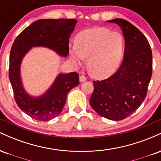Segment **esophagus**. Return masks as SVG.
I'll return each mask as SVG.
<instances>
[{
	"mask_svg": "<svg viewBox=\"0 0 161 161\" xmlns=\"http://www.w3.org/2000/svg\"><path fill=\"white\" fill-rule=\"evenodd\" d=\"M79 81H80V82H85V81H86V77L84 76V75H80L79 76Z\"/></svg>",
	"mask_w": 161,
	"mask_h": 161,
	"instance_id": "esophagus-1",
	"label": "esophagus"
}]
</instances>
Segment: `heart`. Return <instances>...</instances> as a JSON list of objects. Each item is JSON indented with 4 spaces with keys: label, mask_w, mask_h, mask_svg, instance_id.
Returning <instances> with one entry per match:
<instances>
[{
    "label": "heart",
    "mask_w": 161,
    "mask_h": 161,
    "mask_svg": "<svg viewBox=\"0 0 161 161\" xmlns=\"http://www.w3.org/2000/svg\"><path fill=\"white\" fill-rule=\"evenodd\" d=\"M125 51L123 35L106 28L83 30L75 37V45L69 47L71 60L81 64L88 58V66L96 78L105 79L118 69Z\"/></svg>",
    "instance_id": "b5f03b06"
}]
</instances>
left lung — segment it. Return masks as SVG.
<instances>
[{"instance_id": "obj_1", "label": "left lung", "mask_w": 161, "mask_h": 161, "mask_svg": "<svg viewBox=\"0 0 161 161\" xmlns=\"http://www.w3.org/2000/svg\"><path fill=\"white\" fill-rule=\"evenodd\" d=\"M117 24L125 39L124 57L119 69L108 79L93 81L90 104L100 116L118 121L139 108L147 95L152 75V52L146 37L123 19L108 20Z\"/></svg>"}]
</instances>
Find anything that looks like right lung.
I'll return each instance as SVG.
<instances>
[{
	"label": "right lung",
	"instance_id": "right-lung-1",
	"mask_svg": "<svg viewBox=\"0 0 161 161\" xmlns=\"http://www.w3.org/2000/svg\"><path fill=\"white\" fill-rule=\"evenodd\" d=\"M77 20L44 19L34 22L16 37L10 54L9 79L18 107L29 116L39 121H48L61 113L70 90L79 84L75 72L59 73L51 86L38 96L25 91L21 76L24 57L32 47H47L62 57L69 53V38Z\"/></svg>",
	"mask_w": 161,
	"mask_h": 161
}]
</instances>
